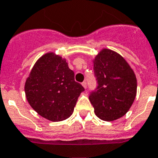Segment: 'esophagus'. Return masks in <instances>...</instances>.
<instances>
[{
	"label": "esophagus",
	"instance_id": "esophagus-1",
	"mask_svg": "<svg viewBox=\"0 0 158 158\" xmlns=\"http://www.w3.org/2000/svg\"><path fill=\"white\" fill-rule=\"evenodd\" d=\"M82 86L84 87L85 89H86L87 88V84H86V81H83L82 82Z\"/></svg>",
	"mask_w": 158,
	"mask_h": 158
}]
</instances>
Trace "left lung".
Wrapping results in <instances>:
<instances>
[{
	"label": "left lung",
	"instance_id": "obj_1",
	"mask_svg": "<svg viewBox=\"0 0 158 158\" xmlns=\"http://www.w3.org/2000/svg\"><path fill=\"white\" fill-rule=\"evenodd\" d=\"M98 86L89 97L94 113L102 120L123 116L135 100L137 81L135 73L122 56L103 48L93 60Z\"/></svg>",
	"mask_w": 158,
	"mask_h": 158
}]
</instances>
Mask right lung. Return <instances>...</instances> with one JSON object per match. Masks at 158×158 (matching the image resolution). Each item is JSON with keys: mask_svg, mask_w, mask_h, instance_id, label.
Wrapping results in <instances>:
<instances>
[{"mask_svg": "<svg viewBox=\"0 0 158 158\" xmlns=\"http://www.w3.org/2000/svg\"><path fill=\"white\" fill-rule=\"evenodd\" d=\"M84 90L74 80V73L66 60L54 52L46 53L36 61L25 83V94L31 107L53 122L71 116Z\"/></svg>", "mask_w": 158, "mask_h": 158, "instance_id": "obj_1", "label": "right lung"}]
</instances>
